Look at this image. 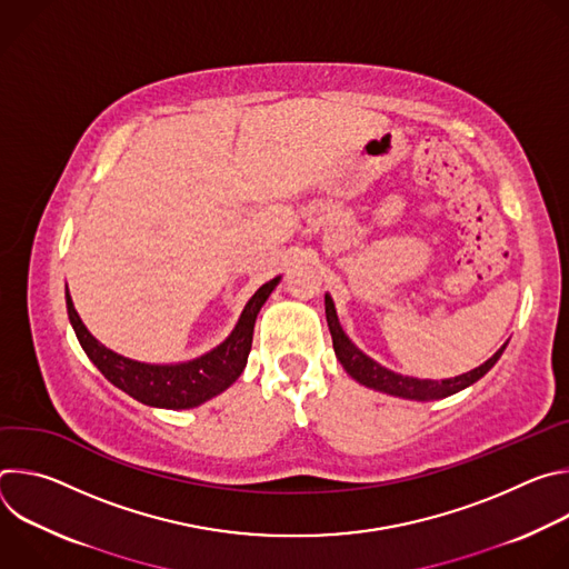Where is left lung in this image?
Returning a JSON list of instances; mask_svg holds the SVG:
<instances>
[{
	"mask_svg": "<svg viewBox=\"0 0 569 569\" xmlns=\"http://www.w3.org/2000/svg\"><path fill=\"white\" fill-rule=\"evenodd\" d=\"M323 306H327V321L331 329V338H333V349L338 360L342 362V367L347 369L349 376H353L358 382L373 387L378 391L391 393V396H400V398H415V400H437V398H446L450 393H457L461 389H466L468 385L477 382L486 371H489L502 356V351L507 349V345L493 356L486 360L481 367L461 373L457 378H448V380H419V378H410V376H400L393 373L385 367H380L378 362H373L369 356H365L342 331L338 315H336V306L333 299L327 295L323 297Z\"/></svg>",
	"mask_w": 569,
	"mask_h": 569,
	"instance_id": "8db88e82",
	"label": "left lung"
}]
</instances>
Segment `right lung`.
<instances>
[{
    "mask_svg": "<svg viewBox=\"0 0 569 569\" xmlns=\"http://www.w3.org/2000/svg\"><path fill=\"white\" fill-rule=\"evenodd\" d=\"M279 279L281 277H274L254 292L246 310H242L233 333L218 349L184 365H143L106 349L90 336L86 323L80 321L71 303L69 290L67 312L80 347H83L88 358L114 387L123 389L143 405H152V408L187 410L224 391L242 373V369H246L252 349L257 315Z\"/></svg>",
    "mask_w": 569,
    "mask_h": 569,
    "instance_id": "1",
    "label": "right lung"
}]
</instances>
